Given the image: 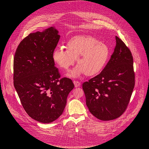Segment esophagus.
<instances>
[{"instance_id":"34e87169","label":"esophagus","mask_w":149,"mask_h":149,"mask_svg":"<svg viewBox=\"0 0 149 149\" xmlns=\"http://www.w3.org/2000/svg\"><path fill=\"white\" fill-rule=\"evenodd\" d=\"M73 83H74V84L75 87H79V86L80 85V84H81L79 81H76V80H74V81H73Z\"/></svg>"}]
</instances>
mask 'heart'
Instances as JSON below:
<instances>
[{"label": "heart", "mask_w": 149, "mask_h": 149, "mask_svg": "<svg viewBox=\"0 0 149 149\" xmlns=\"http://www.w3.org/2000/svg\"><path fill=\"white\" fill-rule=\"evenodd\" d=\"M109 56L110 50L106 43L91 36L74 37L67 43V48L58 47L52 53L53 61L66 70L77 58L78 65L68 74L74 78L83 74L91 76L99 73L106 66Z\"/></svg>", "instance_id": "b5f03b06"}]
</instances>
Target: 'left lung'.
Here are the masks:
<instances>
[{"instance_id": "8db88e82", "label": "left lung", "mask_w": 149, "mask_h": 149, "mask_svg": "<svg viewBox=\"0 0 149 149\" xmlns=\"http://www.w3.org/2000/svg\"><path fill=\"white\" fill-rule=\"evenodd\" d=\"M111 58L102 72L83 84L86 104L102 120L120 116L127 108L135 85L133 57L119 37Z\"/></svg>"}]
</instances>
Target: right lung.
I'll return each mask as SVG.
<instances>
[{"label": "right lung", "mask_w": 149, "mask_h": 149, "mask_svg": "<svg viewBox=\"0 0 149 149\" xmlns=\"http://www.w3.org/2000/svg\"><path fill=\"white\" fill-rule=\"evenodd\" d=\"M60 37L54 27L30 33L18 45L14 58V85L22 104L32 119L42 123L62 115L74 86L70 79L59 80L52 59Z\"/></svg>", "instance_id": "1"}]
</instances>
